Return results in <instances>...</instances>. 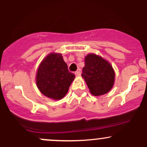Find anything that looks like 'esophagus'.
I'll use <instances>...</instances> for the list:
<instances>
[{
    "label": "esophagus",
    "mask_w": 147,
    "mask_h": 147,
    "mask_svg": "<svg viewBox=\"0 0 147 147\" xmlns=\"http://www.w3.org/2000/svg\"><path fill=\"white\" fill-rule=\"evenodd\" d=\"M75 75H77V76H80L81 75V71L79 70H77V71H76L75 72Z\"/></svg>",
    "instance_id": "esophagus-1"
}]
</instances>
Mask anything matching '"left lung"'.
I'll use <instances>...</instances> for the list:
<instances>
[{
  "label": "left lung",
  "instance_id": "1",
  "mask_svg": "<svg viewBox=\"0 0 147 147\" xmlns=\"http://www.w3.org/2000/svg\"><path fill=\"white\" fill-rule=\"evenodd\" d=\"M82 76L92 95L99 96L109 92L113 87L115 73L108 61L95 54H88Z\"/></svg>",
  "mask_w": 147,
  "mask_h": 147
}]
</instances>
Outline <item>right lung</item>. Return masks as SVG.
I'll return each instance as SVG.
<instances>
[{
  "instance_id": "1",
  "label": "right lung",
  "mask_w": 147,
  "mask_h": 147,
  "mask_svg": "<svg viewBox=\"0 0 147 147\" xmlns=\"http://www.w3.org/2000/svg\"><path fill=\"white\" fill-rule=\"evenodd\" d=\"M75 75L68 71L62 55L52 52L42 60L36 75V86L40 92L54 100L62 99L68 92Z\"/></svg>"
}]
</instances>
